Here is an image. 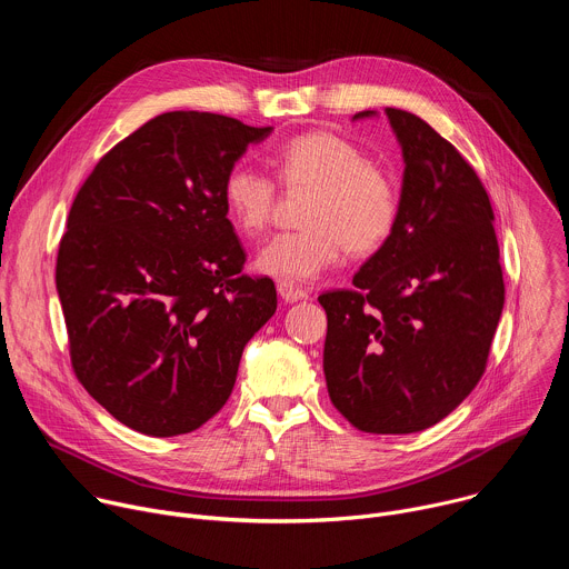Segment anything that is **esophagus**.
I'll use <instances>...</instances> for the list:
<instances>
[{
	"instance_id": "obj_1",
	"label": "esophagus",
	"mask_w": 569,
	"mask_h": 569,
	"mask_svg": "<svg viewBox=\"0 0 569 569\" xmlns=\"http://www.w3.org/2000/svg\"><path fill=\"white\" fill-rule=\"evenodd\" d=\"M277 290H279L281 299H283V301H288V303H292V301H299V299H306V297H308V292H306L301 286L292 283V281H279V283H277Z\"/></svg>"
}]
</instances>
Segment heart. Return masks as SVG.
Wrapping results in <instances>:
<instances>
[{"label": "heart", "instance_id": "obj_1", "mask_svg": "<svg viewBox=\"0 0 569 569\" xmlns=\"http://www.w3.org/2000/svg\"><path fill=\"white\" fill-rule=\"evenodd\" d=\"M272 164L277 179L246 164H233L222 180L229 220L246 236L263 233L288 193H308L306 227L272 238L257 266L281 281H310L349 252L365 257L380 250L396 229L400 196L391 176L353 141L333 132H303L283 141Z\"/></svg>", "mask_w": 569, "mask_h": 569}]
</instances>
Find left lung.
<instances>
[{
    "label": "left lung",
    "instance_id": "left-lung-1",
    "mask_svg": "<svg viewBox=\"0 0 569 569\" xmlns=\"http://www.w3.org/2000/svg\"><path fill=\"white\" fill-rule=\"evenodd\" d=\"M387 117L405 157L400 213L356 288L319 295L329 319L323 376L353 428L412 435L446 419L481 380L505 279L475 169L421 117L398 108Z\"/></svg>",
    "mask_w": 569,
    "mask_h": 569
}]
</instances>
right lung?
<instances>
[{
  "label": "right lung",
  "mask_w": 569,
  "mask_h": 569,
  "mask_svg": "<svg viewBox=\"0 0 569 569\" xmlns=\"http://www.w3.org/2000/svg\"><path fill=\"white\" fill-rule=\"evenodd\" d=\"M164 112L108 150L78 189L56 259L78 382L123 426L176 437L227 402L242 349L277 310L222 202V180L270 134Z\"/></svg>",
  "instance_id": "add662e5"
}]
</instances>
